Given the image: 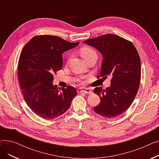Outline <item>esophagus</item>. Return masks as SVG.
I'll use <instances>...</instances> for the list:
<instances>
[{"mask_svg":"<svg viewBox=\"0 0 159 159\" xmlns=\"http://www.w3.org/2000/svg\"><path fill=\"white\" fill-rule=\"evenodd\" d=\"M79 93H86V94H91L92 93V91L88 88H79L77 90Z\"/></svg>","mask_w":159,"mask_h":159,"instance_id":"1","label":"esophagus"}]
</instances>
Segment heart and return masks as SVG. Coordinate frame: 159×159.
I'll return each instance as SVG.
<instances>
[{"label":"heart","mask_w":159,"mask_h":159,"mask_svg":"<svg viewBox=\"0 0 159 159\" xmlns=\"http://www.w3.org/2000/svg\"><path fill=\"white\" fill-rule=\"evenodd\" d=\"M93 53H95V52L94 51V50L92 49L91 48H88V47L82 48L81 49V50H80L81 55L82 56V57L84 58H86V57H88L91 54H92Z\"/></svg>","instance_id":"heart-1"}]
</instances>
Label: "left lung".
I'll use <instances>...</instances> for the list:
<instances>
[{"mask_svg": "<svg viewBox=\"0 0 159 159\" xmlns=\"http://www.w3.org/2000/svg\"><path fill=\"white\" fill-rule=\"evenodd\" d=\"M101 53L102 62L98 77H111L110 86L95 88L101 102L93 110L106 118H113L127 110L139 88L141 64L137 50L131 42L116 35L106 34L84 41Z\"/></svg>", "mask_w": 159, "mask_h": 159, "instance_id": "obj_1", "label": "left lung"}]
</instances>
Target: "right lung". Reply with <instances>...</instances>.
<instances>
[{
	"label": "right lung",
	"mask_w": 159,
	"mask_h": 159,
	"mask_svg": "<svg viewBox=\"0 0 159 159\" xmlns=\"http://www.w3.org/2000/svg\"><path fill=\"white\" fill-rule=\"evenodd\" d=\"M52 35L33 37L23 48L18 64V77L24 101L37 115L53 119L68 110L77 89L57 88L53 74L61 70L62 53L78 46Z\"/></svg>",
	"instance_id": "obj_1"
}]
</instances>
